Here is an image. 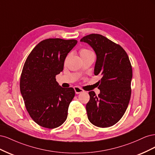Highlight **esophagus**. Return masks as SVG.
Returning <instances> with one entry per match:
<instances>
[{"label": "esophagus", "mask_w": 155, "mask_h": 155, "mask_svg": "<svg viewBox=\"0 0 155 155\" xmlns=\"http://www.w3.org/2000/svg\"><path fill=\"white\" fill-rule=\"evenodd\" d=\"M74 91H75V92H76V94H80V93H82L84 92V91L83 90L82 88H81L80 87H74Z\"/></svg>", "instance_id": "34e87169"}]
</instances>
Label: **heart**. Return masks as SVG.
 <instances>
[{"label": "heart", "mask_w": 155, "mask_h": 155, "mask_svg": "<svg viewBox=\"0 0 155 155\" xmlns=\"http://www.w3.org/2000/svg\"><path fill=\"white\" fill-rule=\"evenodd\" d=\"M91 53H92V52L91 50H89L86 49V48H82V49L79 50V54H80L81 57L83 55H85L91 54Z\"/></svg>", "instance_id": "b5f03b06"}]
</instances>
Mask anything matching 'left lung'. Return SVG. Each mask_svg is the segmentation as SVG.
<instances>
[{
    "instance_id": "8db88e82",
    "label": "left lung",
    "mask_w": 155,
    "mask_h": 155,
    "mask_svg": "<svg viewBox=\"0 0 155 155\" xmlns=\"http://www.w3.org/2000/svg\"><path fill=\"white\" fill-rule=\"evenodd\" d=\"M94 50L96 76L101 74L97 96L89 92L90 100L86 105L88 120L99 127L114 125L122 118L131 94L132 66L121 46L100 34H92L80 40Z\"/></svg>"
}]
</instances>
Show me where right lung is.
<instances>
[{"label":"right lung","instance_id":"right-lung-1","mask_svg":"<svg viewBox=\"0 0 155 155\" xmlns=\"http://www.w3.org/2000/svg\"><path fill=\"white\" fill-rule=\"evenodd\" d=\"M77 40L47 39L31 50L23 67L20 90L25 107L36 124L48 129L61 125L75 96L74 88H63L55 76L63 71L67 54Z\"/></svg>","mask_w":155,"mask_h":155}]
</instances>
